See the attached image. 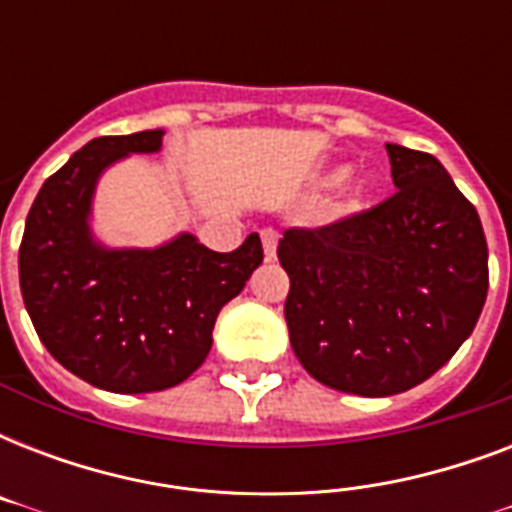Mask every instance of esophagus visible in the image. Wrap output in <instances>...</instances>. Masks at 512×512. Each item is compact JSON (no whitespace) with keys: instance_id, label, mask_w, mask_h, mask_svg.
I'll use <instances>...</instances> for the list:
<instances>
[{"instance_id":"34e87169","label":"esophagus","mask_w":512,"mask_h":512,"mask_svg":"<svg viewBox=\"0 0 512 512\" xmlns=\"http://www.w3.org/2000/svg\"><path fill=\"white\" fill-rule=\"evenodd\" d=\"M263 252H265V260H276V247H279V233L273 231V228H265L263 233Z\"/></svg>"}]
</instances>
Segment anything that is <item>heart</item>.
<instances>
[{
    "label": "heart",
    "mask_w": 512,
    "mask_h": 512,
    "mask_svg": "<svg viewBox=\"0 0 512 512\" xmlns=\"http://www.w3.org/2000/svg\"><path fill=\"white\" fill-rule=\"evenodd\" d=\"M345 177H348V167H335V170H329L327 175L321 177V185H324V188H335V185H340ZM374 185H377V180H374L372 175L350 177L348 183H345V191H342V209L353 212V209L361 207L366 201V196L374 191Z\"/></svg>",
    "instance_id": "b5f03b06"
}]
</instances>
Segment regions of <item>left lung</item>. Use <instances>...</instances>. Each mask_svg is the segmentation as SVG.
I'll return each instance as SVG.
<instances>
[{
    "mask_svg": "<svg viewBox=\"0 0 512 512\" xmlns=\"http://www.w3.org/2000/svg\"><path fill=\"white\" fill-rule=\"evenodd\" d=\"M385 148L390 199L279 241L295 356L313 380L369 398L436 374L470 337L489 289L476 207L436 156Z\"/></svg>",
    "mask_w": 512,
    "mask_h": 512,
    "instance_id": "8db88e82",
    "label": "left lung"
}]
</instances>
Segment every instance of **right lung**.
<instances>
[{"instance_id":"add662e5","label":"right lung","mask_w":512,"mask_h":512,"mask_svg":"<svg viewBox=\"0 0 512 512\" xmlns=\"http://www.w3.org/2000/svg\"><path fill=\"white\" fill-rule=\"evenodd\" d=\"M162 130L95 138L36 193L20 241V292L52 358L111 393L188 380L212 348L220 308L257 265V233L212 252L191 233L156 249H108L90 228L98 177L130 154H156Z\"/></svg>"}]
</instances>
